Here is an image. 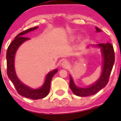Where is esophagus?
<instances>
[{"instance_id": "1", "label": "esophagus", "mask_w": 121, "mask_h": 121, "mask_svg": "<svg viewBox=\"0 0 121 121\" xmlns=\"http://www.w3.org/2000/svg\"><path fill=\"white\" fill-rule=\"evenodd\" d=\"M61 66L63 67V68H67L69 67V62L67 60H64L62 62L61 64Z\"/></svg>"}]
</instances>
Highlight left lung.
I'll return each instance as SVG.
<instances>
[{"label":"left lung","mask_w":121,"mask_h":121,"mask_svg":"<svg viewBox=\"0 0 121 121\" xmlns=\"http://www.w3.org/2000/svg\"><path fill=\"white\" fill-rule=\"evenodd\" d=\"M96 32L102 31L98 27H96ZM96 46L100 48L102 52L103 57L102 73L96 82L86 88H81L76 86L72 78L70 76V89L74 95L78 96L85 97L95 95L104 88L108 82L110 75L115 63V52L113 47L110 43H99Z\"/></svg>","instance_id":"obj_1"}]
</instances>
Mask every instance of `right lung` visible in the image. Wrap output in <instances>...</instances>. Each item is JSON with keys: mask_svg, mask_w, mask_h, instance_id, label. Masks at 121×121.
Masks as SVG:
<instances>
[{"mask_svg": "<svg viewBox=\"0 0 121 121\" xmlns=\"http://www.w3.org/2000/svg\"><path fill=\"white\" fill-rule=\"evenodd\" d=\"M37 28L38 26L30 28L19 33L9 45L6 51V65H7V74L8 78L13 82L19 95L31 99H42L48 95L50 90V84H51V79L53 76L58 71L57 69H56L49 72L46 76L45 81L43 85L38 89H33L26 86L19 81L17 77L14 68V56L16 52L21 44H22L26 40L30 39V38L25 36L26 33L35 30Z\"/></svg>", "mask_w": 121, "mask_h": 121, "instance_id": "right-lung-1", "label": "right lung"}]
</instances>
